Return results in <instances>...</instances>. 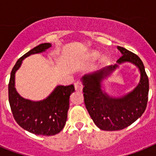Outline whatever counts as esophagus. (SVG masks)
Segmentation results:
<instances>
[{
	"mask_svg": "<svg viewBox=\"0 0 156 156\" xmlns=\"http://www.w3.org/2000/svg\"><path fill=\"white\" fill-rule=\"evenodd\" d=\"M83 83L81 81H77L75 83H74V88H75L76 90H78V91H81L83 90Z\"/></svg>",
	"mask_w": 156,
	"mask_h": 156,
	"instance_id": "obj_1",
	"label": "esophagus"
}]
</instances>
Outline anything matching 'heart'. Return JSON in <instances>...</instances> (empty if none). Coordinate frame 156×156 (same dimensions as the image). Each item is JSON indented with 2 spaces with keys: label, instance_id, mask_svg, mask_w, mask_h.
Returning <instances> with one entry per match:
<instances>
[{
  "label": "heart",
  "instance_id": "b5f03b06",
  "mask_svg": "<svg viewBox=\"0 0 156 156\" xmlns=\"http://www.w3.org/2000/svg\"><path fill=\"white\" fill-rule=\"evenodd\" d=\"M99 55H100L99 52H97V51H93V52H90L89 56H90V57L91 59H96L98 56H99ZM100 61H102V62L105 61V57H104V56H102V57L100 58Z\"/></svg>",
  "mask_w": 156,
  "mask_h": 156
}]
</instances>
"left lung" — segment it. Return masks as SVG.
Here are the masks:
<instances>
[{
  "label": "left lung",
  "mask_w": 156,
  "mask_h": 156,
  "mask_svg": "<svg viewBox=\"0 0 156 156\" xmlns=\"http://www.w3.org/2000/svg\"><path fill=\"white\" fill-rule=\"evenodd\" d=\"M122 56L114 66L88 73L81 78L86 108L98 128L105 131L121 130L137 121L145 112L148 100L149 81L143 61L136 54L117 46ZM126 62L139 69L140 79L134 90L115 98L104 90L102 83L120 64Z\"/></svg>",
  "instance_id": "1"
}]
</instances>
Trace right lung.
Masks as SVG:
<instances>
[{"label": "right lung", "instance_id": "obj_1", "mask_svg": "<svg viewBox=\"0 0 156 156\" xmlns=\"http://www.w3.org/2000/svg\"><path fill=\"white\" fill-rule=\"evenodd\" d=\"M51 47L52 44L44 43L18 59L12 69L9 83V102L16 122L25 130L36 135H55L63 129L69 108V96L74 92V87L56 86L48 97L34 101L18 94L15 88V73L24 59L33 54L46 52Z\"/></svg>", "mask_w": 156, "mask_h": 156}]
</instances>
